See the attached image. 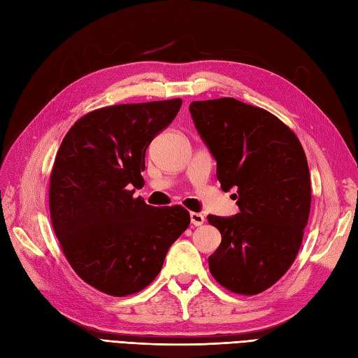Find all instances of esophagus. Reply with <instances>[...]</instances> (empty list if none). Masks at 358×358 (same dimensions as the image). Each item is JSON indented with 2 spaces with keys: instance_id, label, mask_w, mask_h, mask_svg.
<instances>
[{
  "instance_id": "esophagus-1",
  "label": "esophagus",
  "mask_w": 358,
  "mask_h": 358,
  "mask_svg": "<svg viewBox=\"0 0 358 358\" xmlns=\"http://www.w3.org/2000/svg\"><path fill=\"white\" fill-rule=\"evenodd\" d=\"M204 221H206L204 215L196 213V212H192V213H190V222H192V225L199 227V225L204 224Z\"/></svg>"
}]
</instances>
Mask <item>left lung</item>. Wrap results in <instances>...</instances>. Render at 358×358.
I'll return each instance as SVG.
<instances>
[{"instance_id":"obj_1","label":"left lung","mask_w":358,"mask_h":358,"mask_svg":"<svg viewBox=\"0 0 358 358\" xmlns=\"http://www.w3.org/2000/svg\"><path fill=\"white\" fill-rule=\"evenodd\" d=\"M189 112L221 187L237 189L241 210L207 216L222 236L210 272L225 289L255 295L277 282L299 251L311 203L306 152L278 117L234 98L194 101Z\"/></svg>"}]
</instances>
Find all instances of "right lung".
<instances>
[{
    "mask_svg": "<svg viewBox=\"0 0 358 358\" xmlns=\"http://www.w3.org/2000/svg\"><path fill=\"white\" fill-rule=\"evenodd\" d=\"M181 99L95 110L72 125L54 162V233L81 280L112 296L145 289L190 224L180 206L133 198L143 186L145 152L176 119Z\"/></svg>",
    "mask_w": 358,
    "mask_h": 358,
    "instance_id": "obj_1",
    "label": "right lung"
}]
</instances>
